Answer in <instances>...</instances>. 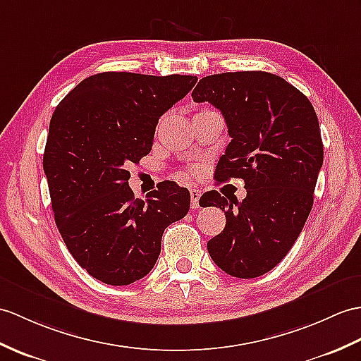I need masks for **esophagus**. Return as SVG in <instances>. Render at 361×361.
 <instances>
[{"label":"esophagus","instance_id":"obj_1","mask_svg":"<svg viewBox=\"0 0 361 361\" xmlns=\"http://www.w3.org/2000/svg\"><path fill=\"white\" fill-rule=\"evenodd\" d=\"M190 201H192V209H198L200 207V197H201V190L198 189H190Z\"/></svg>","mask_w":361,"mask_h":361}]
</instances>
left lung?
Returning a JSON list of instances; mask_svg holds the SVG:
<instances>
[{
    "label": "left lung",
    "instance_id": "left-lung-1",
    "mask_svg": "<svg viewBox=\"0 0 361 361\" xmlns=\"http://www.w3.org/2000/svg\"><path fill=\"white\" fill-rule=\"evenodd\" d=\"M192 98L221 111L232 138L215 180L241 178L247 192L241 203L216 190L200 198L226 215L223 232L207 241L209 255L226 274L255 279L288 255L312 209L323 164L317 114L297 87L262 71L209 75Z\"/></svg>",
    "mask_w": 361,
    "mask_h": 361
}]
</instances>
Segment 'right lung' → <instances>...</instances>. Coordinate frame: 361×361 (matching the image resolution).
<instances>
[{"label":"right lung","instance_id":"add662e5","mask_svg":"<svg viewBox=\"0 0 361 361\" xmlns=\"http://www.w3.org/2000/svg\"><path fill=\"white\" fill-rule=\"evenodd\" d=\"M197 80L103 72L56 106L43 169L56 228L94 279L112 286L142 279L161 252L164 229L189 212V190L175 181H163L146 201L133 197L128 167L150 152L160 116Z\"/></svg>","mask_w":361,"mask_h":361}]
</instances>
